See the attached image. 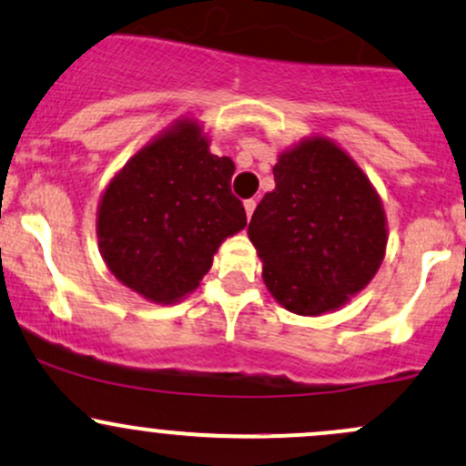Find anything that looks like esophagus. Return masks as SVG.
I'll return each instance as SVG.
<instances>
[{
	"label": "esophagus",
	"instance_id": "esophagus-1",
	"mask_svg": "<svg viewBox=\"0 0 466 466\" xmlns=\"http://www.w3.org/2000/svg\"><path fill=\"white\" fill-rule=\"evenodd\" d=\"M254 209H257V200H254V198L246 200V214H248V218H252Z\"/></svg>",
	"mask_w": 466,
	"mask_h": 466
}]
</instances>
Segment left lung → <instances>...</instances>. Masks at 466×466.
I'll return each mask as SVG.
<instances>
[{"mask_svg":"<svg viewBox=\"0 0 466 466\" xmlns=\"http://www.w3.org/2000/svg\"><path fill=\"white\" fill-rule=\"evenodd\" d=\"M274 192L248 225L263 281L286 310L321 315L344 306L380 270L386 218L380 196L346 151L303 140L274 165Z\"/></svg>","mask_w":466,"mask_h":466,"instance_id":"left-lung-1","label":"left lung"}]
</instances>
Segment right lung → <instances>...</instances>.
<instances>
[{
  "instance_id": "right-lung-1",
  "label": "right lung",
  "mask_w": 466,
  "mask_h": 466,
  "mask_svg": "<svg viewBox=\"0 0 466 466\" xmlns=\"http://www.w3.org/2000/svg\"><path fill=\"white\" fill-rule=\"evenodd\" d=\"M232 174V160L209 154L196 122L140 149L97 212V243L117 281L156 303L196 290L220 243L248 225Z\"/></svg>"
}]
</instances>
